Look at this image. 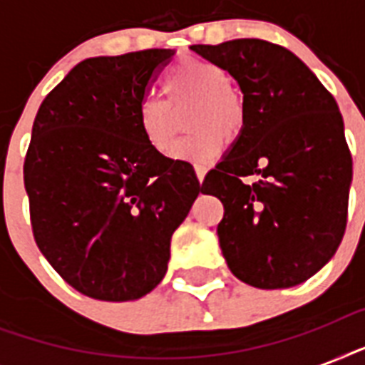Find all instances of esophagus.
Instances as JSON below:
<instances>
[{"label": "esophagus", "instance_id": "1", "mask_svg": "<svg viewBox=\"0 0 365 365\" xmlns=\"http://www.w3.org/2000/svg\"><path fill=\"white\" fill-rule=\"evenodd\" d=\"M206 172H208V166L206 165H195V174H197V180H199V182L205 180Z\"/></svg>", "mask_w": 365, "mask_h": 365}]
</instances>
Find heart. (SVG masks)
Instances as JSON below:
<instances>
[{"instance_id":"obj_1","label":"heart","mask_w":365,"mask_h":365,"mask_svg":"<svg viewBox=\"0 0 365 365\" xmlns=\"http://www.w3.org/2000/svg\"><path fill=\"white\" fill-rule=\"evenodd\" d=\"M168 102L145 98L138 108V126L143 140L160 155H170L176 142V117L170 106L193 100L187 126L191 128L176 145L174 157L189 163H208L216 159L227 145V136L235 138L246 125V106L242 94L229 85L227 71L212 60L187 56L172 66L165 76Z\"/></svg>"}]
</instances>
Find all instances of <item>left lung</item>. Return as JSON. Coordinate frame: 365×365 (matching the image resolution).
Returning a JSON list of instances; mask_svg holds the SVG:
<instances>
[{"instance_id": "left-lung-1", "label": "left lung", "mask_w": 365, "mask_h": 365, "mask_svg": "<svg viewBox=\"0 0 365 365\" xmlns=\"http://www.w3.org/2000/svg\"><path fill=\"white\" fill-rule=\"evenodd\" d=\"M242 91L246 125L205 178L222 200V254L242 282L292 288L317 274L346 227L352 159L337 102L288 48L263 39L193 45ZM255 175L254 184L242 178Z\"/></svg>"}]
</instances>
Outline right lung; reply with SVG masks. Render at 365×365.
<instances>
[{
    "instance_id": "obj_1",
    "label": "right lung",
    "mask_w": 365,
    "mask_h": 365,
    "mask_svg": "<svg viewBox=\"0 0 365 365\" xmlns=\"http://www.w3.org/2000/svg\"><path fill=\"white\" fill-rule=\"evenodd\" d=\"M174 51L79 62L39 106L24 163L41 254L77 292L134 301L165 278L172 233L202 193L193 166L143 140L138 108Z\"/></svg>"
}]
</instances>
